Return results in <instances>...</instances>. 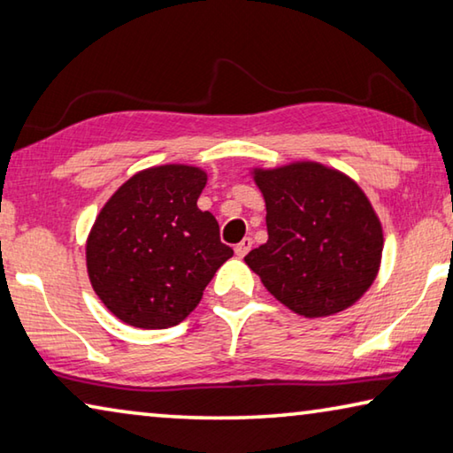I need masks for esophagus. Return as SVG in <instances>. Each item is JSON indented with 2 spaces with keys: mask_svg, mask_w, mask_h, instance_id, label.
<instances>
[{
  "mask_svg": "<svg viewBox=\"0 0 453 453\" xmlns=\"http://www.w3.org/2000/svg\"><path fill=\"white\" fill-rule=\"evenodd\" d=\"M252 240H250V238H243L240 243H238V246H235V256H240V257H243V256H246L248 252H250V250H252Z\"/></svg>",
  "mask_w": 453,
  "mask_h": 453,
  "instance_id": "34e87169",
  "label": "esophagus"
}]
</instances>
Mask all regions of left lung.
Wrapping results in <instances>:
<instances>
[{
  "instance_id": "8db88e82",
  "label": "left lung",
  "mask_w": 453,
  "mask_h": 453,
  "mask_svg": "<svg viewBox=\"0 0 453 453\" xmlns=\"http://www.w3.org/2000/svg\"><path fill=\"white\" fill-rule=\"evenodd\" d=\"M268 242L246 256L272 296L308 319L341 312L367 292L383 229L355 181L319 163L254 171Z\"/></svg>"
}]
</instances>
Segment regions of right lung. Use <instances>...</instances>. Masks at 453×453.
I'll return each mask as SVG.
<instances>
[{
  "mask_svg": "<svg viewBox=\"0 0 453 453\" xmlns=\"http://www.w3.org/2000/svg\"><path fill=\"white\" fill-rule=\"evenodd\" d=\"M205 181L197 167L161 165L133 175L100 210L86 268L98 298L127 325H179L234 256L213 215L197 207Z\"/></svg>",
  "mask_w": 453,
  "mask_h": 453,
  "instance_id": "right-lung-1",
  "label": "right lung"
}]
</instances>
